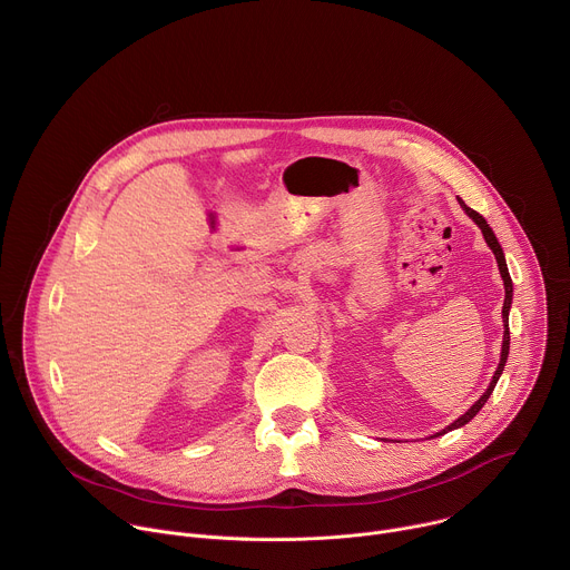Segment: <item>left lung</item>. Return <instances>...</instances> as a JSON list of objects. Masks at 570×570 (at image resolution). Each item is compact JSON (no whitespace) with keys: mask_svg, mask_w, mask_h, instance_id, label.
<instances>
[{"mask_svg":"<svg viewBox=\"0 0 570 570\" xmlns=\"http://www.w3.org/2000/svg\"><path fill=\"white\" fill-rule=\"evenodd\" d=\"M460 205L464 207V212L475 220V225L482 229V236H484V240H487V246H490L492 250H494V255H497V262H499V271H501V277H503V284H505V302H503V322H505V336H503V350H501V363H499V370L494 372V379H492V383H490V387L484 390V394L471 405V409L460 417V420H455L449 429H444L442 433H438V435H444V433H449V431H453V429H460V426H464L466 422H471L475 415H478V411L482 409V405L487 403V399H490V394H492V390L497 387V381H499V376L503 374V367H505V363H508V354H510V324H508V315H510V304H512V277H510V273H508V264H505V257H503V248H501V243L497 240V236H494V232H492V227L487 225V220L475 212V209H471V207H466L462 200H460Z\"/></svg>","mask_w":570,"mask_h":570,"instance_id":"1","label":"left lung"}]
</instances>
